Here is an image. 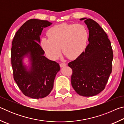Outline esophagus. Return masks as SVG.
I'll use <instances>...</instances> for the list:
<instances>
[{"mask_svg":"<svg viewBox=\"0 0 124 124\" xmlns=\"http://www.w3.org/2000/svg\"><path fill=\"white\" fill-rule=\"evenodd\" d=\"M60 67H65L67 66V64L65 63H60Z\"/></svg>","mask_w":124,"mask_h":124,"instance_id":"esophagus-1","label":"esophagus"}]
</instances>
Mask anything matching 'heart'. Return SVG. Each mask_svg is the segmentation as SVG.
I'll return each instance as SVG.
<instances>
[{
  "label": "heart",
  "mask_w": 124,
  "mask_h": 124,
  "mask_svg": "<svg viewBox=\"0 0 124 124\" xmlns=\"http://www.w3.org/2000/svg\"><path fill=\"white\" fill-rule=\"evenodd\" d=\"M49 38L43 37L40 45L46 54L52 60L59 56L62 51L70 59L80 56L87 40L86 28L80 24L62 23L55 25L47 31Z\"/></svg>",
  "instance_id": "b5f03b06"
}]
</instances>
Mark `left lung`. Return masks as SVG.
I'll use <instances>...</instances> for the list:
<instances>
[{
  "label": "left lung",
  "mask_w": 124,
  "mask_h": 124,
  "mask_svg": "<svg viewBox=\"0 0 124 124\" xmlns=\"http://www.w3.org/2000/svg\"><path fill=\"white\" fill-rule=\"evenodd\" d=\"M89 29V44L76 59L70 62L72 87L79 95L90 97L104 90L112 70L113 50L103 29L91 18H82Z\"/></svg>",
  "instance_id": "obj_1"
}]
</instances>
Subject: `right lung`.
<instances>
[{"mask_svg":"<svg viewBox=\"0 0 124 124\" xmlns=\"http://www.w3.org/2000/svg\"><path fill=\"white\" fill-rule=\"evenodd\" d=\"M52 23L31 19L26 21L15 35L12 43L11 64L14 79L25 96L35 99L44 98L53 89L60 65L44 56L39 44L44 28ZM29 63H24V58Z\"/></svg>","mask_w":124,"mask_h":124,"instance_id":"right-lung-1","label":"right lung"}]
</instances>
